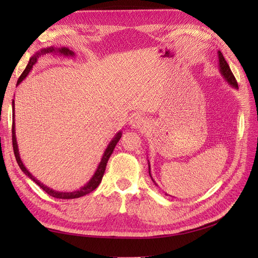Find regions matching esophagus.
Listing matches in <instances>:
<instances>
[{
    "instance_id": "esophagus-1",
    "label": "esophagus",
    "mask_w": 258,
    "mask_h": 258,
    "mask_svg": "<svg viewBox=\"0 0 258 258\" xmlns=\"http://www.w3.org/2000/svg\"><path fill=\"white\" fill-rule=\"evenodd\" d=\"M146 124V119L142 116V115H135V116H133L132 119H131V125H132V127L134 128H141Z\"/></svg>"
}]
</instances>
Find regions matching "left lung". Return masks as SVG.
Instances as JSON below:
<instances>
[{"instance_id":"1","label":"left lung","mask_w":258,"mask_h":258,"mask_svg":"<svg viewBox=\"0 0 258 258\" xmlns=\"http://www.w3.org/2000/svg\"><path fill=\"white\" fill-rule=\"evenodd\" d=\"M217 54H218V67H220V72H221V74H222V76L224 79H225V81L227 82V83L231 85L232 87H234V89H238V85H237V82H236V80H235V76L233 75V73H232V71H231V69H229V65L227 64V62H226V59L224 58V56H223V54H222V52L221 51H218L217 52ZM149 162V161H147ZM149 173H150V176H151V178H152V180L153 182L155 183V180L153 179V177H152V175H151V166H150V162H149ZM155 185H156V183H155ZM167 195V194H166Z\"/></svg>"}]
</instances>
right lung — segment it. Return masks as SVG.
Wrapping results in <instances>:
<instances>
[{
  "label": "right lung",
  "instance_id": "1",
  "mask_svg": "<svg viewBox=\"0 0 258 258\" xmlns=\"http://www.w3.org/2000/svg\"><path fill=\"white\" fill-rule=\"evenodd\" d=\"M46 54H53V55H62V56H74L75 53L73 51H71L70 48L68 47H54V46H51V47H46V48H42V50L37 51L34 55H33L31 58L29 63H27L25 70L23 71V73L21 74V76L18 80V83H16V85H20L22 83V81H23L27 74H29L31 72V70L33 69V65H34L36 62H37V58L40 57L41 55H46ZM12 108H13V123H12V143H13V151H14V155H15V158H16V162H18L20 168L22 169V172H23L26 176H29L33 182H35L40 187L46 191V193L48 195H51L52 197H55V199H62V200H72V199H79V197H82L84 196L86 194L91 193V191L94 190L98 185H100V183L102 182V178H103V175H104V172H105V168H106V164H107V161L109 156L112 155V153L115 149V146H116L117 142L119 141L120 136H122V132H117L116 134H115L114 138L112 139V141L109 142L107 147L105 149V151H104V154L102 156V160L100 162V164H98V166L96 168L95 173L93 174V176L91 177V179L87 182L84 186H82V187L78 190H74V191H58V190H54L53 188H50L48 186L44 185L43 183H41L40 180L36 179L33 175L29 172V169H27L25 166L23 162H22L21 160V156H20V152H19V146H18V141H16V135H15V120H14V100L12 102Z\"/></svg>",
  "mask_w": 258,
  "mask_h": 258
}]
</instances>
